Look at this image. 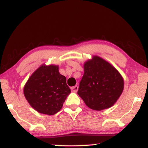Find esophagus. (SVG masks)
<instances>
[{
    "label": "esophagus",
    "mask_w": 148,
    "mask_h": 148,
    "mask_svg": "<svg viewBox=\"0 0 148 148\" xmlns=\"http://www.w3.org/2000/svg\"><path fill=\"white\" fill-rule=\"evenodd\" d=\"M71 90H72V92H76L77 91V90H78V86H74V87H71Z\"/></svg>",
    "instance_id": "obj_1"
}]
</instances>
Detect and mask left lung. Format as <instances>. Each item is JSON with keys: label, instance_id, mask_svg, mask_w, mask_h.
Returning a JSON list of instances; mask_svg holds the SVG:
<instances>
[{"label": "left lung", "instance_id": "1", "mask_svg": "<svg viewBox=\"0 0 148 148\" xmlns=\"http://www.w3.org/2000/svg\"><path fill=\"white\" fill-rule=\"evenodd\" d=\"M84 69L77 95L92 110L101 111L112 107L123 91L124 80L121 74L97 56L85 62Z\"/></svg>", "mask_w": 148, "mask_h": 148}]
</instances>
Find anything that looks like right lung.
<instances>
[{
  "mask_svg": "<svg viewBox=\"0 0 148 148\" xmlns=\"http://www.w3.org/2000/svg\"><path fill=\"white\" fill-rule=\"evenodd\" d=\"M66 80L59 73L58 65L42 64L25 85V97L36 111L52 116L60 111L71 93Z\"/></svg>",
  "mask_w": 148,
  "mask_h": 148,
  "instance_id": "1",
  "label": "right lung"
}]
</instances>
